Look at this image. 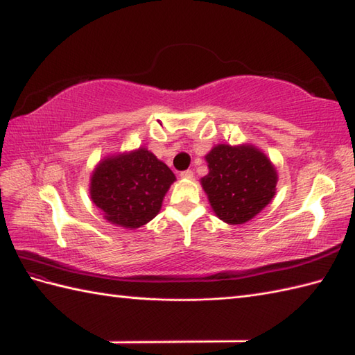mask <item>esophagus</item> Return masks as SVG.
<instances>
[{"label":"esophagus","mask_w":355,"mask_h":355,"mask_svg":"<svg viewBox=\"0 0 355 355\" xmlns=\"http://www.w3.org/2000/svg\"><path fill=\"white\" fill-rule=\"evenodd\" d=\"M180 178H182V179H191L193 178V171L191 170H185V171L180 173Z\"/></svg>","instance_id":"obj_1"}]
</instances>
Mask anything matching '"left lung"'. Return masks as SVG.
<instances>
[{"instance_id": "obj_1", "label": "left lung", "mask_w": 355, "mask_h": 355, "mask_svg": "<svg viewBox=\"0 0 355 355\" xmlns=\"http://www.w3.org/2000/svg\"><path fill=\"white\" fill-rule=\"evenodd\" d=\"M205 161L209 171L200 185L214 214L227 225L249 222L277 193L278 171L254 144H217Z\"/></svg>"}]
</instances>
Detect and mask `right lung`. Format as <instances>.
Masks as SVG:
<instances>
[{
	"mask_svg": "<svg viewBox=\"0 0 355 355\" xmlns=\"http://www.w3.org/2000/svg\"><path fill=\"white\" fill-rule=\"evenodd\" d=\"M175 180L167 165L138 147L105 156L91 173L89 196L109 223L132 231L157 216Z\"/></svg>",
	"mask_w": 355,
	"mask_h": 355,
	"instance_id": "obj_1",
	"label": "right lung"
}]
</instances>
